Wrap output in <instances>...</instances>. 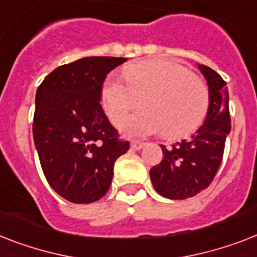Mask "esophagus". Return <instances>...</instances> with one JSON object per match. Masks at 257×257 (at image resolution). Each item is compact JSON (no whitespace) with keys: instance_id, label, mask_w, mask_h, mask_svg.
<instances>
[{"instance_id":"obj_1","label":"esophagus","mask_w":257,"mask_h":257,"mask_svg":"<svg viewBox=\"0 0 257 257\" xmlns=\"http://www.w3.org/2000/svg\"><path fill=\"white\" fill-rule=\"evenodd\" d=\"M143 147L144 143H141V141H131V148H132L133 150H140Z\"/></svg>"}]
</instances>
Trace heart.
Segmentation results:
<instances>
[{"label": "heart", "instance_id": "obj_1", "mask_svg": "<svg viewBox=\"0 0 257 257\" xmlns=\"http://www.w3.org/2000/svg\"><path fill=\"white\" fill-rule=\"evenodd\" d=\"M122 80L109 76L100 89V103L112 124L143 97L141 112L120 125L129 137H144L164 129L168 139H182L195 132L208 113L210 92L199 76L169 60H143L122 70Z\"/></svg>", "mask_w": 257, "mask_h": 257}]
</instances>
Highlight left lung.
<instances>
[{"label":"left lung","mask_w":257,"mask_h":257,"mask_svg":"<svg viewBox=\"0 0 257 257\" xmlns=\"http://www.w3.org/2000/svg\"><path fill=\"white\" fill-rule=\"evenodd\" d=\"M207 80L210 108L201 128L190 139L161 145V162L150 169V179L160 195L186 199L207 189L222 164L224 144L231 131L228 88L222 76L207 66H198Z\"/></svg>","instance_id":"obj_1"}]
</instances>
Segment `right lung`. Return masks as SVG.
Listing matches in <instances>:
<instances>
[{
	"mask_svg": "<svg viewBox=\"0 0 257 257\" xmlns=\"http://www.w3.org/2000/svg\"><path fill=\"white\" fill-rule=\"evenodd\" d=\"M125 58L88 56L63 64L35 95L33 136L42 170L60 197L72 203L103 198L113 165L129 149L100 104V89Z\"/></svg>",
	"mask_w": 257,
	"mask_h": 257,
	"instance_id": "1",
	"label": "right lung"
}]
</instances>
